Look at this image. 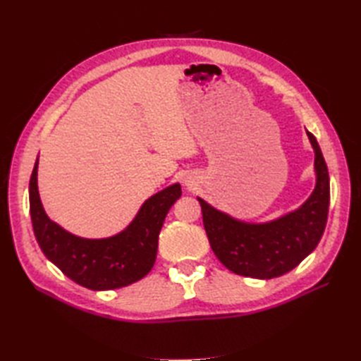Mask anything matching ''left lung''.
<instances>
[{
    "mask_svg": "<svg viewBox=\"0 0 361 361\" xmlns=\"http://www.w3.org/2000/svg\"><path fill=\"white\" fill-rule=\"evenodd\" d=\"M307 136L315 150L317 186L299 209L267 224H247L198 197L214 255L233 273L256 279L278 278L301 264L323 237L331 181L317 137L310 132Z\"/></svg>",
    "mask_w": 361,
    "mask_h": 361,
    "instance_id": "left-lung-1",
    "label": "left lung"
}]
</instances>
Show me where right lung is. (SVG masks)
Here are the masks:
<instances>
[{"instance_id":"add662e5","label":"right lung","mask_w":361,"mask_h":361,"mask_svg":"<svg viewBox=\"0 0 361 361\" xmlns=\"http://www.w3.org/2000/svg\"><path fill=\"white\" fill-rule=\"evenodd\" d=\"M37 169L38 158L29 181L34 234L44 256L68 278L90 290H114L142 279L152 270L164 219L181 197L178 183L145 200L124 231L106 239H83L46 216L38 195Z\"/></svg>"}]
</instances>
